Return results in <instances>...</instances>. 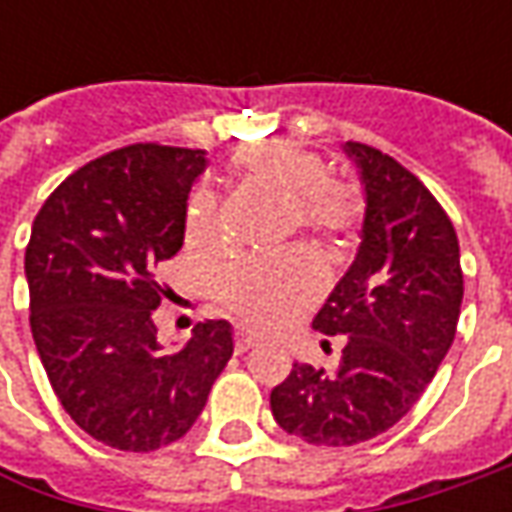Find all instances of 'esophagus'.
<instances>
[{"mask_svg":"<svg viewBox=\"0 0 512 512\" xmlns=\"http://www.w3.org/2000/svg\"><path fill=\"white\" fill-rule=\"evenodd\" d=\"M259 344V339H253V336H247V333H239L236 336V353H247L250 347H256Z\"/></svg>","mask_w":512,"mask_h":512,"instance_id":"obj_1","label":"esophagus"}]
</instances>
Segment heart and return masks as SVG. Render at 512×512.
Instances as JSON below:
<instances>
[{"label": "heart", "instance_id": "heart-1", "mask_svg": "<svg viewBox=\"0 0 512 512\" xmlns=\"http://www.w3.org/2000/svg\"><path fill=\"white\" fill-rule=\"evenodd\" d=\"M227 176L262 196L282 199V227H296L316 239L327 253H342L362 222V196L353 185L327 176L325 159L293 142H253L227 162ZM187 245L207 247L219 236L216 207L196 196L187 210ZM213 290L253 330H279L316 302L322 276L302 256L285 259H242L225 267Z\"/></svg>", "mask_w": 512, "mask_h": 512}]
</instances>
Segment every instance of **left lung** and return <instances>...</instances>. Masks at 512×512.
Returning <instances> with one entry per match:
<instances>
[{
	"instance_id": "1",
	"label": "left lung",
	"mask_w": 512,
	"mask_h": 512,
	"mask_svg": "<svg viewBox=\"0 0 512 512\" xmlns=\"http://www.w3.org/2000/svg\"><path fill=\"white\" fill-rule=\"evenodd\" d=\"M342 150L364 187L362 242L313 319L342 336V356L333 373L296 362L270 393L282 430L327 447L367 442L410 413L453 344L464 296L459 239L433 193L382 150Z\"/></svg>"
}]
</instances>
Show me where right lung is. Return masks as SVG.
<instances>
[{
    "label": "right lung",
    "mask_w": 512,
    "mask_h": 512,
    "mask_svg": "<svg viewBox=\"0 0 512 512\" xmlns=\"http://www.w3.org/2000/svg\"><path fill=\"white\" fill-rule=\"evenodd\" d=\"M205 150L130 145L79 168L33 219L30 333L50 387L96 442L148 453L182 439L233 356L225 319L179 350L156 339V270L185 242Z\"/></svg>",
    "instance_id": "obj_1"
}]
</instances>
